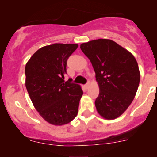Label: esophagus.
Segmentation results:
<instances>
[{"mask_svg":"<svg viewBox=\"0 0 157 157\" xmlns=\"http://www.w3.org/2000/svg\"><path fill=\"white\" fill-rule=\"evenodd\" d=\"M89 86H90V82H88L87 83H86V85H85V87H86V89H89Z\"/></svg>","mask_w":157,"mask_h":157,"instance_id":"esophagus-1","label":"esophagus"}]
</instances>
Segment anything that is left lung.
I'll list each match as a JSON object with an SVG mask.
<instances>
[{"label": "left lung", "instance_id": "1", "mask_svg": "<svg viewBox=\"0 0 157 157\" xmlns=\"http://www.w3.org/2000/svg\"><path fill=\"white\" fill-rule=\"evenodd\" d=\"M91 61L100 88L95 106L100 116L113 120L122 115L134 100L140 80L134 55L109 39L94 40L80 45Z\"/></svg>", "mask_w": 157, "mask_h": 157}]
</instances>
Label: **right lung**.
<instances>
[{
	"label": "right lung",
	"mask_w": 157,
	"mask_h": 157,
	"mask_svg": "<svg viewBox=\"0 0 157 157\" xmlns=\"http://www.w3.org/2000/svg\"><path fill=\"white\" fill-rule=\"evenodd\" d=\"M77 44H54L40 48L25 68L26 87L34 106L48 123L67 124L76 117L82 90L80 86L64 82L66 64Z\"/></svg>",
	"instance_id": "add662e5"
}]
</instances>
